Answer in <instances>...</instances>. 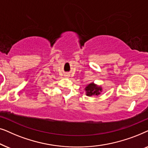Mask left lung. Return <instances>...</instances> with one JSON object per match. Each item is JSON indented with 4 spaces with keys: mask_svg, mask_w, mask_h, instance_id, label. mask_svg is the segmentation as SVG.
<instances>
[{
    "mask_svg": "<svg viewBox=\"0 0 148 148\" xmlns=\"http://www.w3.org/2000/svg\"><path fill=\"white\" fill-rule=\"evenodd\" d=\"M86 95L88 96H92L93 95H96L98 96L100 94V92H102V88L101 87L97 86L94 84H90L88 86H87L86 88Z\"/></svg>",
    "mask_w": 148,
    "mask_h": 148,
    "instance_id": "8db88e82",
    "label": "left lung"
}]
</instances>
